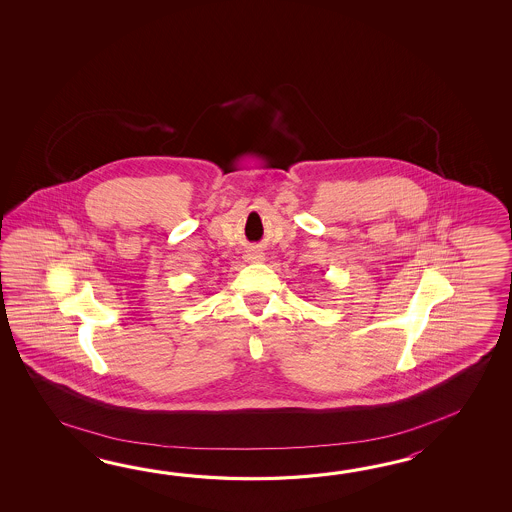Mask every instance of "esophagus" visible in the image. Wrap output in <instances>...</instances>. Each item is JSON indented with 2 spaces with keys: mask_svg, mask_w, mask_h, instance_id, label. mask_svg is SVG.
<instances>
[{
  "mask_svg": "<svg viewBox=\"0 0 512 512\" xmlns=\"http://www.w3.org/2000/svg\"><path fill=\"white\" fill-rule=\"evenodd\" d=\"M245 258L249 261H263V254L258 251H249L245 254Z\"/></svg>",
  "mask_w": 512,
  "mask_h": 512,
  "instance_id": "esophagus-1",
  "label": "esophagus"
}]
</instances>
